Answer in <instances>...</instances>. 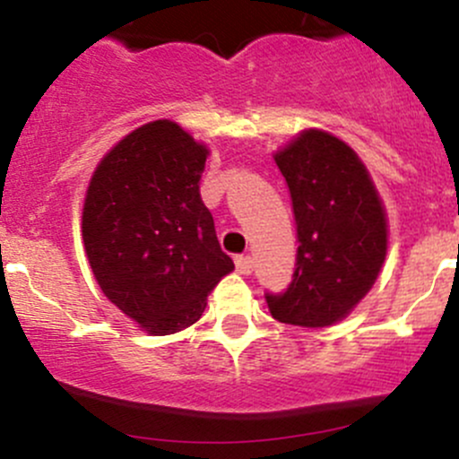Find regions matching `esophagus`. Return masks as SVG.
<instances>
[{
  "label": "esophagus",
  "mask_w": 459,
  "mask_h": 459,
  "mask_svg": "<svg viewBox=\"0 0 459 459\" xmlns=\"http://www.w3.org/2000/svg\"><path fill=\"white\" fill-rule=\"evenodd\" d=\"M235 266L242 275H251L253 273V257L251 255H238L235 257Z\"/></svg>",
  "instance_id": "esophagus-1"
}]
</instances>
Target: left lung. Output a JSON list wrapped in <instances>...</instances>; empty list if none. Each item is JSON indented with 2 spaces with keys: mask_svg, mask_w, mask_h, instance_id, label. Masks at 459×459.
I'll return each instance as SVG.
<instances>
[{
  "mask_svg": "<svg viewBox=\"0 0 459 459\" xmlns=\"http://www.w3.org/2000/svg\"><path fill=\"white\" fill-rule=\"evenodd\" d=\"M293 202L298 257L284 293H266L277 322L324 328L371 290L386 257V212L358 152L331 133H299L275 155Z\"/></svg>",
  "mask_w": 459,
  "mask_h": 459,
  "instance_id": "left-lung-1",
  "label": "left lung"
}]
</instances>
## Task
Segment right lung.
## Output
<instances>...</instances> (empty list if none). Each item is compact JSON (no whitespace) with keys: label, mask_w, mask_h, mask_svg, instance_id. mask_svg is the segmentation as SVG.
Instances as JSON below:
<instances>
[{"label":"right lung","mask_w":459,"mask_h":459,"mask_svg":"<svg viewBox=\"0 0 459 459\" xmlns=\"http://www.w3.org/2000/svg\"><path fill=\"white\" fill-rule=\"evenodd\" d=\"M206 155L182 126L157 119L115 143L88 184L82 235L92 275L151 335L195 324L235 268L200 197Z\"/></svg>","instance_id":"add662e5"}]
</instances>
